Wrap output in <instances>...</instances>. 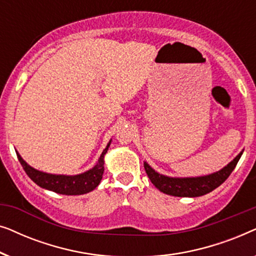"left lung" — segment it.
Listing matches in <instances>:
<instances>
[{
	"instance_id": "1",
	"label": "left lung",
	"mask_w": 256,
	"mask_h": 256,
	"mask_svg": "<svg viewBox=\"0 0 256 256\" xmlns=\"http://www.w3.org/2000/svg\"><path fill=\"white\" fill-rule=\"evenodd\" d=\"M242 152L244 150L222 170L211 174H206V176L169 177L158 174L146 162H144V169L152 183L163 194L174 196V197H200L220 186L228 178L239 162Z\"/></svg>"
}]
</instances>
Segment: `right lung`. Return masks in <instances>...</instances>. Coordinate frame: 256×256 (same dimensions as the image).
Segmentation results:
<instances>
[{
  "label": "right lung",
  "instance_id": "obj_1",
  "mask_svg": "<svg viewBox=\"0 0 256 256\" xmlns=\"http://www.w3.org/2000/svg\"><path fill=\"white\" fill-rule=\"evenodd\" d=\"M110 142L107 143V146L104 149L102 154H101L99 160L96 166L92 169L85 171V172L79 174H48L40 171L30 166L26 160H24L18 152H16L17 157H18L20 163L22 164L24 171H26L28 176L40 188H46V190L54 191L56 194H66V196H78V194H85L88 192L93 191L98 185L100 184L101 180H102L104 174V155H106L108 148H110Z\"/></svg>",
  "mask_w": 256,
  "mask_h": 256
}]
</instances>
